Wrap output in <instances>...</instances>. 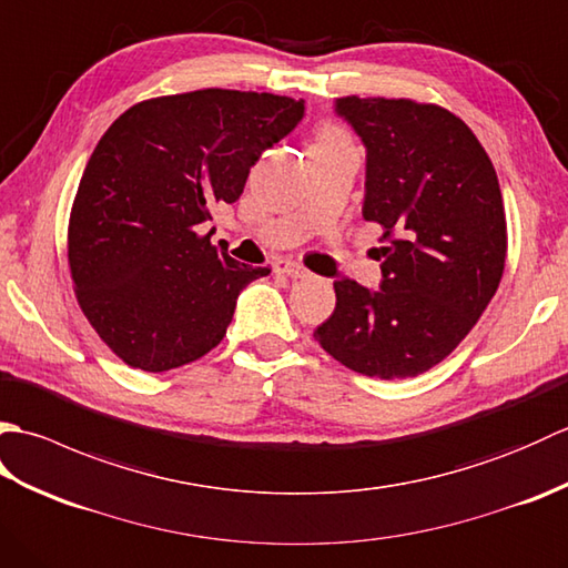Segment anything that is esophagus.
Segmentation results:
<instances>
[{
    "label": "esophagus",
    "instance_id": "34e87169",
    "mask_svg": "<svg viewBox=\"0 0 568 568\" xmlns=\"http://www.w3.org/2000/svg\"><path fill=\"white\" fill-rule=\"evenodd\" d=\"M275 273H283V275H291V277H310V271L307 268H303V265L300 263H293V261H277L275 265Z\"/></svg>",
    "mask_w": 568,
    "mask_h": 568
}]
</instances>
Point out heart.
Listing matches in <instances>:
<instances>
[{
	"label": "heart",
	"mask_w": 568,
	"mask_h": 568,
	"mask_svg": "<svg viewBox=\"0 0 568 568\" xmlns=\"http://www.w3.org/2000/svg\"><path fill=\"white\" fill-rule=\"evenodd\" d=\"M336 141H348L339 126L327 124V126H322L317 131V141L315 143H336Z\"/></svg>",
	"instance_id": "heart-1"
}]
</instances>
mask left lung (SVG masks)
Wrapping results in <instances>:
<instances>
[{
  "mask_svg": "<svg viewBox=\"0 0 568 568\" xmlns=\"http://www.w3.org/2000/svg\"><path fill=\"white\" fill-rule=\"evenodd\" d=\"M364 139V220L383 229L381 291L334 281L336 307L315 329L339 364L413 378L464 342L496 295L508 256L498 175L464 119L407 98H342Z\"/></svg>",
  "mask_w": 568,
  "mask_h": 568,
  "instance_id": "1",
  "label": "left lung"
}]
</instances>
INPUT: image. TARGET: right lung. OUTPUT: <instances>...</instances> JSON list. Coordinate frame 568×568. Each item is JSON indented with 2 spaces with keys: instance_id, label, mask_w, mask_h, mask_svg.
I'll return each instance as SVG.
<instances>
[{
  "instance_id": "add662e5",
  "label": "right lung",
  "mask_w": 568,
  "mask_h": 568,
  "mask_svg": "<svg viewBox=\"0 0 568 568\" xmlns=\"http://www.w3.org/2000/svg\"><path fill=\"white\" fill-rule=\"evenodd\" d=\"M303 112L283 94L207 88L143 100L104 131L72 200L68 265L82 315L126 366L202 358L239 293L271 273L216 251L202 224Z\"/></svg>"
}]
</instances>
